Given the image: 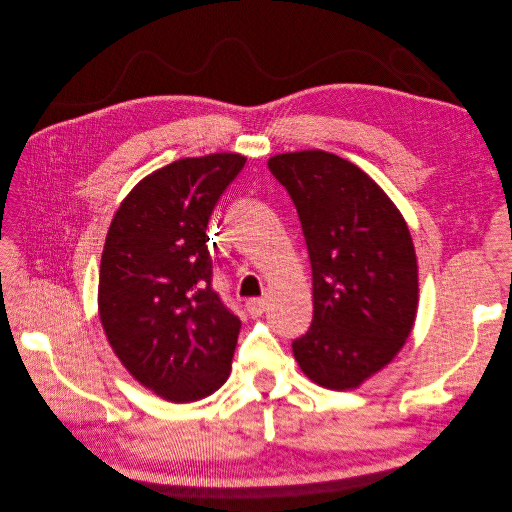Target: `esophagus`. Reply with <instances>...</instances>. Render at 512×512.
<instances>
[{"label": "esophagus", "mask_w": 512, "mask_h": 512, "mask_svg": "<svg viewBox=\"0 0 512 512\" xmlns=\"http://www.w3.org/2000/svg\"><path fill=\"white\" fill-rule=\"evenodd\" d=\"M246 310H248V314L252 316V319H258V316H262L264 310H266V302H264L262 298L248 300V302H246Z\"/></svg>", "instance_id": "1"}]
</instances>
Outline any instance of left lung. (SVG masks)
Returning a JSON list of instances; mask_svg holds the SVG:
<instances>
[{
    "label": "left lung",
    "mask_w": 512,
    "mask_h": 512,
    "mask_svg": "<svg viewBox=\"0 0 512 512\" xmlns=\"http://www.w3.org/2000/svg\"><path fill=\"white\" fill-rule=\"evenodd\" d=\"M296 204L312 264V325L291 348L316 385L356 389L406 344L419 266L408 225L356 164L323 150L269 158Z\"/></svg>",
    "instance_id": "1"
}]
</instances>
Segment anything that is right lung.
I'll list each match as a JSON object with an SVG mask.
<instances>
[{
  "instance_id": "right-lung-1",
  "label": "right lung",
  "mask_w": 512,
  "mask_h": 512,
  "mask_svg": "<svg viewBox=\"0 0 512 512\" xmlns=\"http://www.w3.org/2000/svg\"><path fill=\"white\" fill-rule=\"evenodd\" d=\"M246 156L181 158L120 202L102 252L97 312L123 367L170 402H196L231 373L241 321L212 289L208 221Z\"/></svg>"
}]
</instances>
